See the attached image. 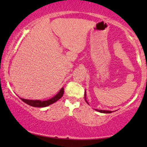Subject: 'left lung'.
Returning <instances> with one entry per match:
<instances>
[{
    "label": "left lung",
    "mask_w": 147,
    "mask_h": 147,
    "mask_svg": "<svg viewBox=\"0 0 147 147\" xmlns=\"http://www.w3.org/2000/svg\"><path fill=\"white\" fill-rule=\"evenodd\" d=\"M85 100H86V92H85ZM86 102L88 103V102L86 100ZM96 111H99V112L100 113H112V111H102V110H98V109H95Z\"/></svg>",
    "instance_id": "8db88e82"
}]
</instances>
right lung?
<instances>
[{"label": "right lung", "mask_w": 147, "mask_h": 147, "mask_svg": "<svg viewBox=\"0 0 147 147\" xmlns=\"http://www.w3.org/2000/svg\"><path fill=\"white\" fill-rule=\"evenodd\" d=\"M63 88H62L61 89L58 94H57L55 97H53L52 98L48 99L46 101H41V100H30V99H25L21 98V99L23 102L26 103L28 105H30L34 107H45V106L50 105V104H53V103L56 102L57 100H59L60 98H61V97L63 95Z\"/></svg>", "instance_id": "1"}]
</instances>
